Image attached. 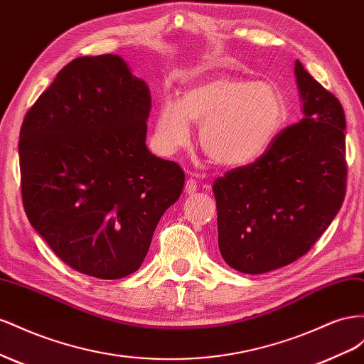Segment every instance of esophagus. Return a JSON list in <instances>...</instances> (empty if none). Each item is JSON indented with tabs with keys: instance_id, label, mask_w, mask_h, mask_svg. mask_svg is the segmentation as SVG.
Here are the masks:
<instances>
[{
	"instance_id": "obj_1",
	"label": "esophagus",
	"mask_w": 364,
	"mask_h": 364,
	"mask_svg": "<svg viewBox=\"0 0 364 364\" xmlns=\"http://www.w3.org/2000/svg\"><path fill=\"white\" fill-rule=\"evenodd\" d=\"M184 191H186V193H189V195L195 193L196 191H198V181H196V180L193 178V176H191V178L186 180Z\"/></svg>"
}]
</instances>
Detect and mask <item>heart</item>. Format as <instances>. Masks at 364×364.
<instances>
[{
    "instance_id": "heart-1",
    "label": "heart",
    "mask_w": 364,
    "mask_h": 364,
    "mask_svg": "<svg viewBox=\"0 0 364 364\" xmlns=\"http://www.w3.org/2000/svg\"><path fill=\"white\" fill-rule=\"evenodd\" d=\"M285 122V100L273 84L216 75L186 87L178 102L164 100L155 134L161 151L173 154L191 141V123H201L207 157L235 168L264 155Z\"/></svg>"
}]
</instances>
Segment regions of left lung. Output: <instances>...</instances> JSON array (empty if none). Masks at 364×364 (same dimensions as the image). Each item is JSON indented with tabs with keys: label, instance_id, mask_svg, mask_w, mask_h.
<instances>
[{
	"label": "left lung",
	"instance_id": "obj_1",
	"mask_svg": "<svg viewBox=\"0 0 364 364\" xmlns=\"http://www.w3.org/2000/svg\"><path fill=\"white\" fill-rule=\"evenodd\" d=\"M294 75L304 119L280 131L255 163L213 183L220 252L245 274L302 257L345 200V111L299 60Z\"/></svg>",
	"mask_w": 364,
	"mask_h": 364
}]
</instances>
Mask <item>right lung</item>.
<instances>
[{
  "label": "right lung",
  "instance_id": "right-lung-1",
  "mask_svg": "<svg viewBox=\"0 0 364 364\" xmlns=\"http://www.w3.org/2000/svg\"><path fill=\"white\" fill-rule=\"evenodd\" d=\"M151 92L117 55L71 60L26 114L21 193L30 224L73 269L137 272L184 172L146 148Z\"/></svg>",
  "mask_w": 364,
  "mask_h": 364
}]
</instances>
